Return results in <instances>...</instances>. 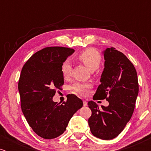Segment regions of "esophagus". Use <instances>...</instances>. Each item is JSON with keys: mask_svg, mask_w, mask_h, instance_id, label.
<instances>
[{"mask_svg": "<svg viewBox=\"0 0 151 151\" xmlns=\"http://www.w3.org/2000/svg\"><path fill=\"white\" fill-rule=\"evenodd\" d=\"M83 105H84V106H87V102H86V101H85V100H84L83 101Z\"/></svg>", "mask_w": 151, "mask_h": 151, "instance_id": "34e87169", "label": "esophagus"}]
</instances>
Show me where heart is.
<instances>
[{
  "label": "heart",
  "instance_id": "b5f03b06",
  "mask_svg": "<svg viewBox=\"0 0 151 151\" xmlns=\"http://www.w3.org/2000/svg\"><path fill=\"white\" fill-rule=\"evenodd\" d=\"M78 59L85 65L90 71H95L98 69L101 63L100 54L94 49H87L80 53ZM71 72V66L69 61H65L61 66V73L63 78H68ZM91 86L89 84H82L80 82L74 84L71 86V90L73 92L80 94H85L87 89Z\"/></svg>",
  "mask_w": 151,
  "mask_h": 151
}]
</instances>
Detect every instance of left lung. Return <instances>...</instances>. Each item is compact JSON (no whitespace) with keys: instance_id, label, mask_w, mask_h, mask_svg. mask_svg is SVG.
<instances>
[{"instance_id":"obj_1","label":"left lung","mask_w":151,"mask_h":151,"mask_svg":"<svg viewBox=\"0 0 151 151\" xmlns=\"http://www.w3.org/2000/svg\"><path fill=\"white\" fill-rule=\"evenodd\" d=\"M104 68L95 97L106 99L108 106L90 101L92 112L88 122L93 135L101 139L116 137L123 131L133 115L139 92L137 74L131 62L113 47L102 52Z\"/></svg>"}]
</instances>
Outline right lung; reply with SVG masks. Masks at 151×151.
<instances>
[{
	"label": "right lung",
	"instance_id": "add662e5",
	"mask_svg": "<svg viewBox=\"0 0 151 151\" xmlns=\"http://www.w3.org/2000/svg\"><path fill=\"white\" fill-rule=\"evenodd\" d=\"M75 50L46 47L35 53L22 67L18 82L21 109L29 125L43 139L58 137L83 102L73 94L62 104L53 101L55 90L64 84L61 66Z\"/></svg>",
	"mask_w": 151,
	"mask_h": 151
}]
</instances>
